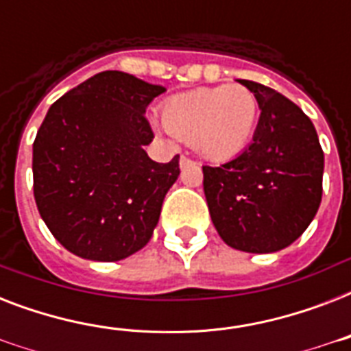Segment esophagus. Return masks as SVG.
Wrapping results in <instances>:
<instances>
[{"label": "esophagus", "mask_w": 351, "mask_h": 351, "mask_svg": "<svg viewBox=\"0 0 351 351\" xmlns=\"http://www.w3.org/2000/svg\"><path fill=\"white\" fill-rule=\"evenodd\" d=\"M189 165H197V162H193L191 158H187V156H180V167H189Z\"/></svg>", "instance_id": "34e87169"}]
</instances>
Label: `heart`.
<instances>
[{"instance_id":"heart-1","label":"heart","mask_w":351,"mask_h":351,"mask_svg":"<svg viewBox=\"0 0 351 351\" xmlns=\"http://www.w3.org/2000/svg\"><path fill=\"white\" fill-rule=\"evenodd\" d=\"M256 121V98L242 85L189 90L173 96L164 107L165 129L219 162L239 156L250 145Z\"/></svg>"}]
</instances>
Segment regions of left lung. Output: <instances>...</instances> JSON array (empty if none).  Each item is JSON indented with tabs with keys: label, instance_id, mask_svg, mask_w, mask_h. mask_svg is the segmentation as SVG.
Wrapping results in <instances>:
<instances>
[{
	"label": "left lung",
	"instance_id": "left-lung-1",
	"mask_svg": "<svg viewBox=\"0 0 351 351\" xmlns=\"http://www.w3.org/2000/svg\"><path fill=\"white\" fill-rule=\"evenodd\" d=\"M261 118L253 142L230 162L204 165V193L215 230L245 253H275L310 226L322 198L324 153L300 107L266 85L239 80Z\"/></svg>",
	"mask_w": 351,
	"mask_h": 351
}]
</instances>
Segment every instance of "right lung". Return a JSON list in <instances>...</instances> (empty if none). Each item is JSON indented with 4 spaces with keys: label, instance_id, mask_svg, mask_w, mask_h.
<instances>
[{
    "label": "right lung",
    "instance_id": "right-lung-1",
    "mask_svg": "<svg viewBox=\"0 0 351 351\" xmlns=\"http://www.w3.org/2000/svg\"><path fill=\"white\" fill-rule=\"evenodd\" d=\"M165 93L132 74L104 71L54 101L32 145L34 198L54 239L74 255L117 262L147 244L178 156L158 164L145 145V109Z\"/></svg>",
    "mask_w": 351,
    "mask_h": 351
}]
</instances>
